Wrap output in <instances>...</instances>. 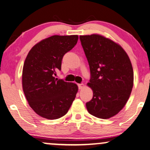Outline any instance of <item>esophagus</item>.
Listing matches in <instances>:
<instances>
[{"label": "esophagus", "mask_w": 150, "mask_h": 150, "mask_svg": "<svg viewBox=\"0 0 150 150\" xmlns=\"http://www.w3.org/2000/svg\"><path fill=\"white\" fill-rule=\"evenodd\" d=\"M78 87H79V90L83 89V88H84V84H83V83H79V84H78Z\"/></svg>", "instance_id": "34e87169"}]
</instances>
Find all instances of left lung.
Listing matches in <instances>:
<instances>
[{
  "instance_id": "obj_1",
  "label": "left lung",
  "mask_w": 150,
  "mask_h": 150,
  "mask_svg": "<svg viewBox=\"0 0 150 150\" xmlns=\"http://www.w3.org/2000/svg\"><path fill=\"white\" fill-rule=\"evenodd\" d=\"M89 64L93 92L86 103L90 114L101 119L114 116L125 106L133 87V69L122 46L98 35L79 36Z\"/></svg>"
}]
</instances>
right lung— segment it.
<instances>
[{"label": "right lung", "mask_w": 150, "mask_h": 150, "mask_svg": "<svg viewBox=\"0 0 150 150\" xmlns=\"http://www.w3.org/2000/svg\"><path fill=\"white\" fill-rule=\"evenodd\" d=\"M77 35H54L29 51L22 70V88L33 111L42 117L56 120L68 112L78 86L54 77L60 70L63 56L77 43Z\"/></svg>", "instance_id": "add662e5"}]
</instances>
